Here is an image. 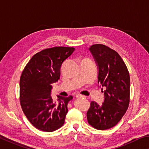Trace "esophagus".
I'll use <instances>...</instances> for the list:
<instances>
[{
    "instance_id": "34e87169",
    "label": "esophagus",
    "mask_w": 149,
    "mask_h": 149,
    "mask_svg": "<svg viewBox=\"0 0 149 149\" xmlns=\"http://www.w3.org/2000/svg\"><path fill=\"white\" fill-rule=\"evenodd\" d=\"M85 96H84V95H76V98H85Z\"/></svg>"
}]
</instances>
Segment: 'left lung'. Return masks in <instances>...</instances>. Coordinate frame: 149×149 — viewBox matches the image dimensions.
<instances>
[{
	"label": "left lung",
	"mask_w": 149,
	"mask_h": 149,
	"mask_svg": "<svg viewBox=\"0 0 149 149\" xmlns=\"http://www.w3.org/2000/svg\"><path fill=\"white\" fill-rule=\"evenodd\" d=\"M89 50L99 68L98 83L107 89L102 104L91 102L87 121L95 129L108 130L120 122L129 107L130 74L116 50L102 44L93 45Z\"/></svg>",
	"instance_id": "1"
}]
</instances>
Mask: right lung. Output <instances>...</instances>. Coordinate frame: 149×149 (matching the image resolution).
Listing matches in <instances>:
<instances>
[{"label":"right lung","mask_w":149,"mask_h":149,"mask_svg":"<svg viewBox=\"0 0 149 149\" xmlns=\"http://www.w3.org/2000/svg\"><path fill=\"white\" fill-rule=\"evenodd\" d=\"M74 50L64 47L42 50L30 59L22 73L20 104L27 120L37 129L52 132L64 125L68 103L73 97L58 95L57 102L54 101L51 84L58 81L62 63Z\"/></svg>","instance_id":"obj_1"}]
</instances>
